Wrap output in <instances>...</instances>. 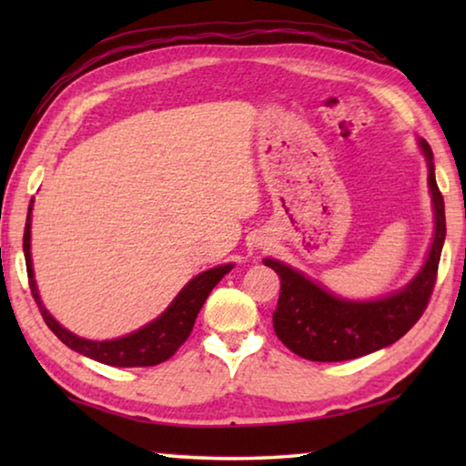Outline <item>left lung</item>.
Instances as JSON below:
<instances>
[{
	"label": "left lung",
	"instance_id": "obj_1",
	"mask_svg": "<svg viewBox=\"0 0 466 466\" xmlns=\"http://www.w3.org/2000/svg\"><path fill=\"white\" fill-rule=\"evenodd\" d=\"M420 146L428 160L436 232L421 271L403 289L372 302H353L329 294L325 288L275 258L263 261L281 279L278 309L273 312L275 335L296 356L310 361H343L368 356L399 341L428 309L446 238V216L444 197L433 175L431 147L423 139H420Z\"/></svg>",
	"mask_w": 466,
	"mask_h": 466
}]
</instances>
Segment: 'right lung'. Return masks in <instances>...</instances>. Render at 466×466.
<instances>
[{
	"label": "right lung",
	"instance_id": "right-lung-1",
	"mask_svg": "<svg viewBox=\"0 0 466 466\" xmlns=\"http://www.w3.org/2000/svg\"><path fill=\"white\" fill-rule=\"evenodd\" d=\"M33 201L28 205V216L25 226V258H26V271H28V283L33 298L41 310L43 319L59 341L66 343L69 350H74L82 356L96 360L100 364L116 366V368H146L156 366L167 361L177 353L180 345L187 341V337L191 335L197 314H199L201 306L208 299L209 291L218 286V281L232 269L234 265H219L214 269L203 271L193 278L187 286L180 289V294L172 299V304L164 310L160 317L149 322V325L141 327L139 330L131 335H125L113 341H90V339H82L74 333H69L67 329H63L57 320H55L41 302L38 296L35 273H33V258H30V222H33Z\"/></svg>",
	"mask_w": 466,
	"mask_h": 466
}]
</instances>
